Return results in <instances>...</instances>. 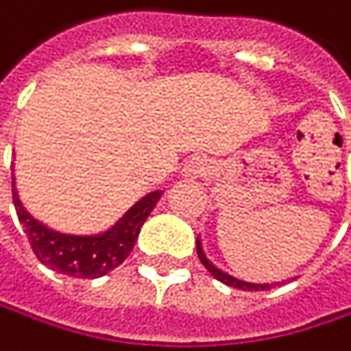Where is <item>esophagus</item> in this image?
<instances>
[{"mask_svg":"<svg viewBox=\"0 0 351 351\" xmlns=\"http://www.w3.org/2000/svg\"><path fill=\"white\" fill-rule=\"evenodd\" d=\"M210 164H208V160H204V158H191L187 164H185V174L187 177H193V179H197V177H206V174L210 172Z\"/></svg>","mask_w":351,"mask_h":351,"instance_id":"34e87169","label":"esophagus"}]
</instances>
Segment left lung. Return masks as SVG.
Wrapping results in <instances>:
<instances>
[{
  "label": "left lung",
  "instance_id": "obj_1",
  "mask_svg": "<svg viewBox=\"0 0 351 351\" xmlns=\"http://www.w3.org/2000/svg\"><path fill=\"white\" fill-rule=\"evenodd\" d=\"M197 255H199V261L206 265V269L218 280V282H222V284H226V286H232V288H239V290H251V292H257V290H269L274 284H249V282H241V280H237V278H232V276H228V274H224V271H220L216 265H212L210 261H208V257L204 255V251H202V243H199V239H197Z\"/></svg>",
  "mask_w": 351,
  "mask_h": 351
}]
</instances>
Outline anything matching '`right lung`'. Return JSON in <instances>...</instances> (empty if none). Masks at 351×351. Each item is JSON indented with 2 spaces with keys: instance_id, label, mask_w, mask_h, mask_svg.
I'll use <instances>...</instances> for the list:
<instances>
[{
  "instance_id": "obj_1",
  "label": "right lung",
  "mask_w": 351,
  "mask_h": 351,
  "mask_svg": "<svg viewBox=\"0 0 351 351\" xmlns=\"http://www.w3.org/2000/svg\"><path fill=\"white\" fill-rule=\"evenodd\" d=\"M160 195L162 191L147 193L104 234L73 237V234L55 232L43 226L38 220H34L20 204L16 181L12 177V197H14L16 214L20 224L24 226V232L28 237V243L36 259L43 265L51 267L53 271L71 278L94 280L119 267L133 251L139 230L147 220L149 212L154 210V206L158 204Z\"/></svg>"
}]
</instances>
